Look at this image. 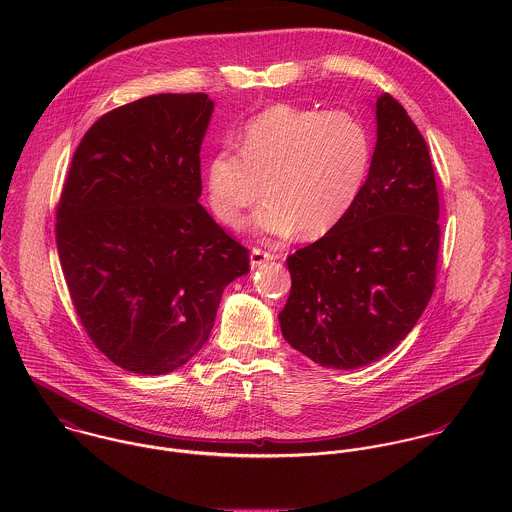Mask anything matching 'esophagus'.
<instances>
[{
	"label": "esophagus",
	"mask_w": 512,
	"mask_h": 512,
	"mask_svg": "<svg viewBox=\"0 0 512 512\" xmlns=\"http://www.w3.org/2000/svg\"><path fill=\"white\" fill-rule=\"evenodd\" d=\"M276 256L272 252H266V250H260V248H252L250 252V266L252 268H258L260 264L268 262V260H274Z\"/></svg>",
	"instance_id": "esophagus-1"
}]
</instances>
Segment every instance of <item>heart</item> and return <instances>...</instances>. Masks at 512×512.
<instances>
[{
    "mask_svg": "<svg viewBox=\"0 0 512 512\" xmlns=\"http://www.w3.org/2000/svg\"><path fill=\"white\" fill-rule=\"evenodd\" d=\"M217 149L205 165L211 211L238 226L262 197L252 228L268 236L319 238L353 209L365 187L372 144L365 124L345 110L272 106Z\"/></svg>",
    "mask_w": 512,
    "mask_h": 512,
    "instance_id": "obj_1",
    "label": "heart"
}]
</instances>
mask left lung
I'll return each instance as SVG.
<instances>
[{
    "instance_id": "left-lung-1",
    "label": "left lung",
    "mask_w": 512,
    "mask_h": 512,
    "mask_svg": "<svg viewBox=\"0 0 512 512\" xmlns=\"http://www.w3.org/2000/svg\"><path fill=\"white\" fill-rule=\"evenodd\" d=\"M438 185L426 140L390 94L353 209L288 258L282 335L317 365L351 370L388 355L418 323L438 272Z\"/></svg>"
}]
</instances>
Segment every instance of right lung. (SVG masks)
I'll return each instance as SVG.
<instances>
[{"label":"right lung","instance_id":"add662e5","mask_svg":"<svg viewBox=\"0 0 512 512\" xmlns=\"http://www.w3.org/2000/svg\"><path fill=\"white\" fill-rule=\"evenodd\" d=\"M203 94H155L98 118L57 207V250L76 315L114 365L167 374L207 343L248 250L199 203Z\"/></svg>","mask_w":512,"mask_h":512}]
</instances>
